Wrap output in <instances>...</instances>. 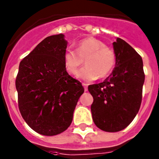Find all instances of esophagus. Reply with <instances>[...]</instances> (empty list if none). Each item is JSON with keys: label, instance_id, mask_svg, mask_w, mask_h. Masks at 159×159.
I'll use <instances>...</instances> for the list:
<instances>
[{"label": "esophagus", "instance_id": "obj_1", "mask_svg": "<svg viewBox=\"0 0 159 159\" xmlns=\"http://www.w3.org/2000/svg\"><path fill=\"white\" fill-rule=\"evenodd\" d=\"M82 86L84 87L85 92H87V86H88V84H87V83H85V82H83V83H82Z\"/></svg>", "mask_w": 159, "mask_h": 159}]
</instances>
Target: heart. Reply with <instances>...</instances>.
Returning <instances> with one entry per match:
<instances>
[{
    "mask_svg": "<svg viewBox=\"0 0 159 159\" xmlns=\"http://www.w3.org/2000/svg\"><path fill=\"white\" fill-rule=\"evenodd\" d=\"M85 59L86 66L77 73L81 80L91 82L107 77L113 70L116 62L113 49L102 41L93 37L83 39L77 43V50L67 48L64 53L65 68L71 75H75Z\"/></svg>",
    "mask_w": 159,
    "mask_h": 159,
    "instance_id": "heart-1",
    "label": "heart"
}]
</instances>
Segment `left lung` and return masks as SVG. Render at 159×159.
<instances>
[{"instance_id": "1", "label": "left lung", "mask_w": 159, "mask_h": 159, "mask_svg": "<svg viewBox=\"0 0 159 159\" xmlns=\"http://www.w3.org/2000/svg\"><path fill=\"white\" fill-rule=\"evenodd\" d=\"M116 67L104 82L90 85L95 125L106 132H118L132 122L140 108L144 82L143 60L120 38L113 43Z\"/></svg>"}]
</instances>
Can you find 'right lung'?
I'll return each mask as SVG.
<instances>
[{
	"label": "right lung",
	"mask_w": 159,
	"mask_h": 159,
	"mask_svg": "<svg viewBox=\"0 0 159 159\" xmlns=\"http://www.w3.org/2000/svg\"><path fill=\"white\" fill-rule=\"evenodd\" d=\"M64 34L48 36L20 63L16 80L19 109L27 125L46 136L70 126L79 97L81 82L66 71Z\"/></svg>",
	"instance_id": "add662e5"
}]
</instances>
